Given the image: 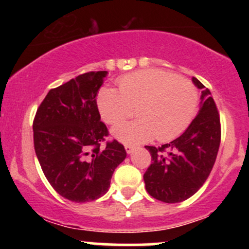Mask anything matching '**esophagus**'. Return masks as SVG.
Masks as SVG:
<instances>
[{
	"label": "esophagus",
	"instance_id": "esophagus-1",
	"mask_svg": "<svg viewBox=\"0 0 249 249\" xmlns=\"http://www.w3.org/2000/svg\"><path fill=\"white\" fill-rule=\"evenodd\" d=\"M134 150V146H131V145H125V151H126V153H132Z\"/></svg>",
	"mask_w": 249,
	"mask_h": 249
}]
</instances>
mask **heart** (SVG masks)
I'll list each match as a JSON object with an SVG mask.
<instances>
[{
    "label": "heart",
    "instance_id": "obj_1",
    "mask_svg": "<svg viewBox=\"0 0 249 249\" xmlns=\"http://www.w3.org/2000/svg\"><path fill=\"white\" fill-rule=\"evenodd\" d=\"M118 91L102 88L97 105L107 124H116L137 107L141 118L123 122L112 134L125 144H139L154 136L167 142L184 132L192 123L199 104L198 90L186 78L160 69H144L122 76Z\"/></svg>",
    "mask_w": 249,
    "mask_h": 249
}]
</instances>
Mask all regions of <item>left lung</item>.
Wrapping results in <instances>:
<instances>
[{
    "instance_id": "8db88e82",
    "label": "left lung",
    "mask_w": 249,
    "mask_h": 249,
    "mask_svg": "<svg viewBox=\"0 0 249 249\" xmlns=\"http://www.w3.org/2000/svg\"><path fill=\"white\" fill-rule=\"evenodd\" d=\"M201 91L200 110L181 136L161 146H145L151 165L144 173L145 187L154 199L167 204L192 196L212 171L221 141L220 116L211 91L193 77Z\"/></svg>"
}]
</instances>
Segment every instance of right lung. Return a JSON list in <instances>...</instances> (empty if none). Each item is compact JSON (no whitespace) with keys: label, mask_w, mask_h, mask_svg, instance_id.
Returning a JSON list of instances; mask_svg holds the SVG:
<instances>
[{"label":"right lung","mask_w":249,"mask_h":249,"mask_svg":"<svg viewBox=\"0 0 249 249\" xmlns=\"http://www.w3.org/2000/svg\"><path fill=\"white\" fill-rule=\"evenodd\" d=\"M107 71H90L51 89L33 123L34 146L43 173L59 196L92 201L107 192L126 151L108 136L96 96Z\"/></svg>","instance_id":"add662e5"}]
</instances>
